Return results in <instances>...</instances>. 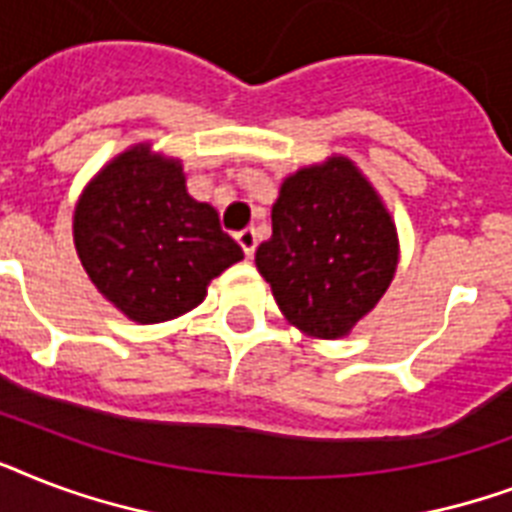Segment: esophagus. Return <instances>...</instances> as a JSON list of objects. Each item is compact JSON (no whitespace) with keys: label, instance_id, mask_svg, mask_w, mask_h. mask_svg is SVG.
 <instances>
[{"label":"esophagus","instance_id":"esophagus-1","mask_svg":"<svg viewBox=\"0 0 512 512\" xmlns=\"http://www.w3.org/2000/svg\"><path fill=\"white\" fill-rule=\"evenodd\" d=\"M236 241L241 244V249H244V255L252 257L255 255V249H257V233L255 228H244L241 233H236Z\"/></svg>","mask_w":512,"mask_h":512}]
</instances>
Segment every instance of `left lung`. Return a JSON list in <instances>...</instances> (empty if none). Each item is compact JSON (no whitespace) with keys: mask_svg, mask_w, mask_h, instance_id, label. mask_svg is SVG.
<instances>
[{"mask_svg":"<svg viewBox=\"0 0 512 512\" xmlns=\"http://www.w3.org/2000/svg\"><path fill=\"white\" fill-rule=\"evenodd\" d=\"M271 220L255 263L281 313L313 337H342L396 273V228L377 193L337 156L287 177Z\"/></svg>","mask_w":512,"mask_h":512,"instance_id":"1","label":"left lung"}]
</instances>
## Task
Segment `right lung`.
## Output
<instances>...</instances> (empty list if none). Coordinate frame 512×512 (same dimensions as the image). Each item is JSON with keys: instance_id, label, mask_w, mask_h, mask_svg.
I'll use <instances>...</instances> for the list:
<instances>
[{"instance_id": "1", "label": "right lung", "mask_w": 512, "mask_h": 512, "mask_svg": "<svg viewBox=\"0 0 512 512\" xmlns=\"http://www.w3.org/2000/svg\"><path fill=\"white\" fill-rule=\"evenodd\" d=\"M74 241L92 284L140 324L175 319L244 252L209 204L185 191L180 164L130 148L84 191Z\"/></svg>"}]
</instances>
